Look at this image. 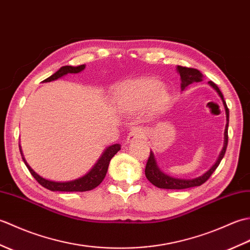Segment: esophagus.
<instances>
[{"mask_svg": "<svg viewBox=\"0 0 250 250\" xmlns=\"http://www.w3.org/2000/svg\"><path fill=\"white\" fill-rule=\"evenodd\" d=\"M144 136H145L144 129L141 128V126H133V128L131 129L128 136H126V142L132 143L137 139H143Z\"/></svg>", "mask_w": 250, "mask_h": 250, "instance_id": "obj_1", "label": "esophagus"}]
</instances>
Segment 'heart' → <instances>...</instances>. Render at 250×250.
Returning a JSON list of instances; mask_svg holds the SVG:
<instances>
[{"mask_svg": "<svg viewBox=\"0 0 250 250\" xmlns=\"http://www.w3.org/2000/svg\"><path fill=\"white\" fill-rule=\"evenodd\" d=\"M169 93L153 78H142L126 83L118 90V105L125 111H137L146 106L152 114L161 113L169 103Z\"/></svg>", "mask_w": 250, "mask_h": 250, "instance_id": "1", "label": "heart"}]
</instances>
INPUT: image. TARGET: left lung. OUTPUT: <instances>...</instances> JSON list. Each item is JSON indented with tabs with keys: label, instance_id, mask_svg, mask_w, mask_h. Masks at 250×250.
Returning a JSON list of instances; mask_svg holds the SVG:
<instances>
[{
	"label": "left lung",
	"instance_id": "obj_1",
	"mask_svg": "<svg viewBox=\"0 0 250 250\" xmlns=\"http://www.w3.org/2000/svg\"><path fill=\"white\" fill-rule=\"evenodd\" d=\"M176 70L178 74L180 75V81H182V83H180V88H182V91L187 88L189 84L193 83H199L202 82V78H203V75L202 73L195 68H191V67H184L177 65ZM209 86L213 87L216 92L218 93L220 97L222 103H224L225 109H226V116H227V125H226V129H225V142H224V147H222V150L220 152V155L217 159V161L215 164L211 167L208 171H206L203 175H201L199 177H195L192 179H184V178H175L169 176V175L163 173L160 168H159L157 161L155 159V155L153 152L150 151L149 158H148V161L146 164V168H145V175L147 179L149 182L155 185L156 187L161 188V189H187L191 187H196V186H201L202 184H204L207 179L210 177V175L215 172V169L218 167L219 163L221 162L222 158H224L226 150H227V146H228V126H229V108L226 104V101L224 99V95H222L221 91L219 88L217 87V84L214 83L213 82H208Z\"/></svg>",
	"mask_w": 250,
	"mask_h": 250
}]
</instances>
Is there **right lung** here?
Masks as SVG:
<instances>
[{
    "label": "right lung",
    "mask_w": 250,
    "mask_h": 250,
    "mask_svg": "<svg viewBox=\"0 0 250 250\" xmlns=\"http://www.w3.org/2000/svg\"><path fill=\"white\" fill-rule=\"evenodd\" d=\"M84 67H86L84 64H82L79 66H71V65L62 66L61 68H59V71H57L55 74H52L50 77L46 78L43 83L57 81V79L67 75V74L81 73L82 71L84 70ZM119 150H120L119 144H114L111 146H108L103 151L102 155H101L99 160L94 164L93 167L90 169L87 174H84L83 176L74 180H68V182H55V180L43 178L42 176H40L39 174L35 173L33 169L31 168L29 164L26 163L25 159L22 155V150H21V147H20V153L21 156H22V160L24 164L26 166V167H28L30 173L32 174V176L39 182V184L48 190L63 191V192H76V191L77 192H83V191H89V190L94 189L95 187H98V186L103 182L104 177L106 176V173H107V168H108L109 161L111 160V158H113Z\"/></svg>",
    "instance_id": "add662e5"
}]
</instances>
